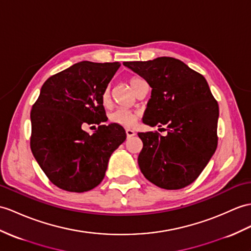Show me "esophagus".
<instances>
[{
	"mask_svg": "<svg viewBox=\"0 0 251 251\" xmlns=\"http://www.w3.org/2000/svg\"><path fill=\"white\" fill-rule=\"evenodd\" d=\"M126 137L130 138V137H133L134 135H135V131L132 130V129H126Z\"/></svg>",
	"mask_w": 251,
	"mask_h": 251,
	"instance_id": "esophagus-1",
	"label": "esophagus"
}]
</instances>
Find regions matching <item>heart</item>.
I'll return each mask as SVG.
<instances>
[{"label":"heart","mask_w":251,"mask_h":251,"mask_svg":"<svg viewBox=\"0 0 251 251\" xmlns=\"http://www.w3.org/2000/svg\"><path fill=\"white\" fill-rule=\"evenodd\" d=\"M140 81H143V79H140L139 77H136V76H132L129 79V83L131 85V87L134 89V87L136 86V84ZM101 101H102V104L105 106H107L109 103H111V90H109L108 87H106L102 91ZM138 118H139L138 112L131 111V109H126V108L115 109V111L112 112L108 116V119L112 124L125 126V127H132L135 126Z\"/></svg>","instance_id":"obj_1"}]
</instances>
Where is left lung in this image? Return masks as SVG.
<instances>
[{
  "instance_id": "1",
  "label": "left lung",
  "mask_w": 251,
  "mask_h": 251,
  "mask_svg": "<svg viewBox=\"0 0 251 251\" xmlns=\"http://www.w3.org/2000/svg\"><path fill=\"white\" fill-rule=\"evenodd\" d=\"M152 88L143 121L164 126L138 133V165L145 178L165 189H180L196 180L217 148L218 103L206 79L174 57L125 62Z\"/></svg>"
}]
</instances>
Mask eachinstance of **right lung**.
I'll return each instance as SVG.
<instances>
[{
	"label": "right lung",
	"mask_w": 251,
	"mask_h": 251,
	"mask_svg": "<svg viewBox=\"0 0 251 251\" xmlns=\"http://www.w3.org/2000/svg\"><path fill=\"white\" fill-rule=\"evenodd\" d=\"M120 64L81 62L49 77L30 111V150L54 185L83 193L99 185L126 134L107 120L101 101ZM85 124H97L90 135Z\"/></svg>",
	"instance_id": "right-lung-1"
}]
</instances>
